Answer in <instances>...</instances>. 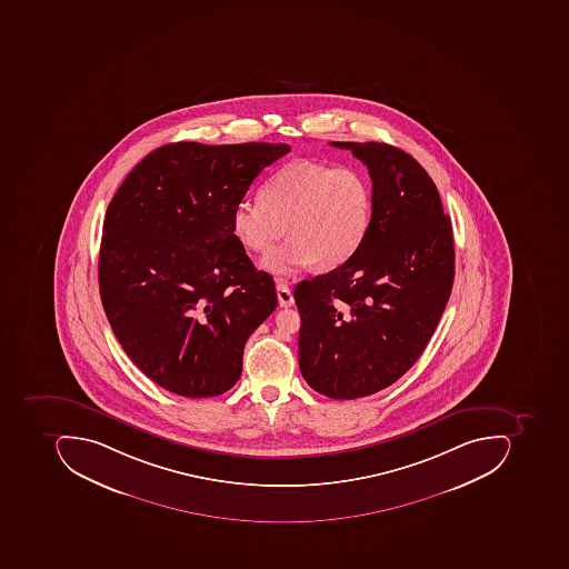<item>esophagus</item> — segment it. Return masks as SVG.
<instances>
[{
  "label": "esophagus",
  "instance_id": "34e87169",
  "mask_svg": "<svg viewBox=\"0 0 569 569\" xmlns=\"http://www.w3.org/2000/svg\"><path fill=\"white\" fill-rule=\"evenodd\" d=\"M277 298H279L280 308H290L293 305L292 292L283 282H277Z\"/></svg>",
  "mask_w": 569,
  "mask_h": 569
}]
</instances>
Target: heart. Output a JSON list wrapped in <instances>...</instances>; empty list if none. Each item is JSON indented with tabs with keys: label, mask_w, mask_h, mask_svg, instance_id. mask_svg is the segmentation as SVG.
Instances as JSON below:
<instances>
[{
	"label": "heart",
	"mask_w": 569,
	"mask_h": 569,
	"mask_svg": "<svg viewBox=\"0 0 569 569\" xmlns=\"http://www.w3.org/2000/svg\"><path fill=\"white\" fill-rule=\"evenodd\" d=\"M372 188L352 166L290 160L261 188V198H242L231 213L232 234L242 248L268 254L263 268L283 277L315 263L331 270L349 261L371 227Z\"/></svg>",
	"instance_id": "obj_1"
}]
</instances>
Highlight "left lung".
I'll return each instance as SVG.
<instances>
[{"instance_id":"1","label":"left lung","mask_w":569,"mask_h":569,"mask_svg":"<svg viewBox=\"0 0 569 569\" xmlns=\"http://www.w3.org/2000/svg\"><path fill=\"white\" fill-rule=\"evenodd\" d=\"M330 146L368 166L375 210L349 261L293 290L299 368L318 393L353 400L393 385L431 340L453 287V231L412 156L376 141Z\"/></svg>"}]
</instances>
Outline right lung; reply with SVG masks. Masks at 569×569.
<instances>
[{"instance_id":"1","label":"right lung","mask_w":569,"mask_h":569,"mask_svg":"<svg viewBox=\"0 0 569 569\" xmlns=\"http://www.w3.org/2000/svg\"><path fill=\"white\" fill-rule=\"evenodd\" d=\"M287 143L150 152L106 212L99 290L127 356L153 383L188 398L238 383L246 340L277 308L276 283L232 234L249 184Z\"/></svg>"}]
</instances>
